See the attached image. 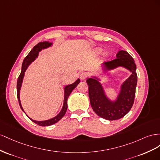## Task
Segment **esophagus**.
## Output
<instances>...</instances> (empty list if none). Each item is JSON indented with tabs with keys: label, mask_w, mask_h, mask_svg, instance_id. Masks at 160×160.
Listing matches in <instances>:
<instances>
[{
	"label": "esophagus",
	"mask_w": 160,
	"mask_h": 160,
	"mask_svg": "<svg viewBox=\"0 0 160 160\" xmlns=\"http://www.w3.org/2000/svg\"><path fill=\"white\" fill-rule=\"evenodd\" d=\"M86 77H87V74L85 72H82L80 75V78L81 80H85Z\"/></svg>",
	"instance_id": "34e87169"
}]
</instances>
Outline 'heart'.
I'll return each mask as SVG.
<instances>
[{
	"instance_id": "1",
	"label": "heart",
	"mask_w": 160,
	"mask_h": 160,
	"mask_svg": "<svg viewBox=\"0 0 160 160\" xmlns=\"http://www.w3.org/2000/svg\"><path fill=\"white\" fill-rule=\"evenodd\" d=\"M102 52H103L102 49V48H97V49H96V50H95L96 53L98 54V55L101 54V53H102ZM105 56H108V54H107V53H105Z\"/></svg>"
}]
</instances>
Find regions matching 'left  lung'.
Listing matches in <instances>:
<instances>
[{
    "label": "left lung",
    "mask_w": 160,
    "mask_h": 160,
    "mask_svg": "<svg viewBox=\"0 0 160 160\" xmlns=\"http://www.w3.org/2000/svg\"><path fill=\"white\" fill-rule=\"evenodd\" d=\"M116 57L115 60L102 63L103 74L119 67L125 68L131 74L121 84L115 99L111 100L108 97L99 77L92 76L86 80L90 102L93 111L99 117L109 121L119 119L129 112L134 102L138 82L136 65L133 58L124 50L118 52Z\"/></svg>",
    "instance_id": "obj_1"
}]
</instances>
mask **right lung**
Here are the masks:
<instances>
[{
    "label": "right lung",
    "mask_w": 160,
    "mask_h": 160,
    "mask_svg": "<svg viewBox=\"0 0 160 160\" xmlns=\"http://www.w3.org/2000/svg\"><path fill=\"white\" fill-rule=\"evenodd\" d=\"M52 45H53V43H50L49 42H43L39 43L38 44L35 45V46L33 48V49H32L31 51L29 52V53L27 55L26 58L24 59L23 62H22L21 72L19 78H18V80H17V98H18V100H19L20 107L21 108V110L24 112H25V111L23 110V108H22L21 103L20 92H21V88L22 84V81H23V78L25 76V72L27 70V68L29 67V66L31 64V63L33 62H34L36 59H37V58L39 56V52L42 51V49H45L49 48V47H52ZM80 79L78 78L74 83H72L71 84H68V85H66V86H64V88H63V90H64V98H63V107L62 108V110L60 111V112L58 113V115H57L56 117L50 118V119L45 120V121H35V120L32 119V118H31L29 117H28L30 118V120H31L32 121L36 123V124H38V125L43 126V127L50 126V125H53V124H55V123L58 122L63 116L65 115L66 112L67 108H68V104H67L68 98V97H69L70 94H71L72 91L76 87L78 84L80 83ZM26 115H27V114H26Z\"/></svg>",
    "instance_id": "right-lung-1"
}]
</instances>
